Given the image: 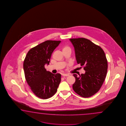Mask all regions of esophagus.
Instances as JSON below:
<instances>
[{
	"label": "esophagus",
	"instance_id": "1",
	"mask_svg": "<svg viewBox=\"0 0 126 126\" xmlns=\"http://www.w3.org/2000/svg\"><path fill=\"white\" fill-rule=\"evenodd\" d=\"M62 76H63V77H67V76H68L69 75L67 74H63Z\"/></svg>",
	"mask_w": 126,
	"mask_h": 126
}]
</instances>
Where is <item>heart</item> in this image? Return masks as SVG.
Returning <instances> with one entry per match:
<instances>
[{
	"mask_svg": "<svg viewBox=\"0 0 126 126\" xmlns=\"http://www.w3.org/2000/svg\"><path fill=\"white\" fill-rule=\"evenodd\" d=\"M68 49L71 50L69 47V46H64V47H63V51L65 50H68Z\"/></svg>",
	"mask_w": 126,
	"mask_h": 126,
	"instance_id": "b5f03b06",
	"label": "heart"
}]
</instances>
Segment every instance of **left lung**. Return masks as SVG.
Listing matches in <instances>:
<instances>
[{
  "label": "left lung",
  "instance_id": "obj_1",
  "mask_svg": "<svg viewBox=\"0 0 126 126\" xmlns=\"http://www.w3.org/2000/svg\"><path fill=\"white\" fill-rule=\"evenodd\" d=\"M75 50L78 64L84 67L85 74H73L75 83L72 88L84 98L91 96L101 88L106 78L108 62L105 52L99 46L84 38L70 39Z\"/></svg>",
  "mask_w": 126,
  "mask_h": 126
}]
</instances>
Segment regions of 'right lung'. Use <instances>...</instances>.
Segmentation results:
<instances>
[{
    "label": "right lung",
    "mask_w": 126,
    "mask_h": 126,
    "mask_svg": "<svg viewBox=\"0 0 126 126\" xmlns=\"http://www.w3.org/2000/svg\"><path fill=\"white\" fill-rule=\"evenodd\" d=\"M61 41L46 40L27 53L23 63L26 80L32 92L38 97L47 99L56 93L61 75L53 74L45 67L48 65L51 54Z\"/></svg>",
    "instance_id": "obj_1"
}]
</instances>
